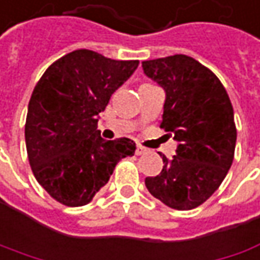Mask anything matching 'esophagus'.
<instances>
[{
	"mask_svg": "<svg viewBox=\"0 0 260 260\" xmlns=\"http://www.w3.org/2000/svg\"><path fill=\"white\" fill-rule=\"evenodd\" d=\"M148 150L145 148V147H141V145H137V148H135V154L137 155H142V154H147Z\"/></svg>",
	"mask_w": 260,
	"mask_h": 260,
	"instance_id": "1",
	"label": "esophagus"
}]
</instances>
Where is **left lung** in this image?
Listing matches in <instances>:
<instances>
[{"instance_id":"8db88e82","label":"left lung","mask_w":260,"mask_h":260,"mask_svg":"<svg viewBox=\"0 0 260 260\" xmlns=\"http://www.w3.org/2000/svg\"><path fill=\"white\" fill-rule=\"evenodd\" d=\"M142 70L166 93L160 126L177 141L176 155L160 154L163 170L145 177V186L170 208H197L232 167L237 138L232 102L217 75L186 55L144 61Z\"/></svg>"}]
</instances>
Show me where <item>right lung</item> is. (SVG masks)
Here are the masks:
<instances>
[{"mask_svg":"<svg viewBox=\"0 0 260 260\" xmlns=\"http://www.w3.org/2000/svg\"><path fill=\"white\" fill-rule=\"evenodd\" d=\"M138 63L78 49L52 63L35 87L24 126L28 163L40 186L58 202L88 204L119 160L134 155L135 142L103 140L97 122Z\"/></svg>","mask_w":260,"mask_h":260,"instance_id":"add662e5","label":"right lung"}]
</instances>
